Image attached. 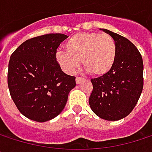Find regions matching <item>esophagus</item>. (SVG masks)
I'll return each instance as SVG.
<instances>
[{"instance_id":"34e87169","label":"esophagus","mask_w":152,"mask_h":152,"mask_svg":"<svg viewBox=\"0 0 152 152\" xmlns=\"http://www.w3.org/2000/svg\"><path fill=\"white\" fill-rule=\"evenodd\" d=\"M83 80H84L83 78H82V77H78V76H77V77L76 78V84H80V83H82Z\"/></svg>"}]
</instances>
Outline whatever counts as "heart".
<instances>
[{"label":"heart","mask_w":152,"mask_h":152,"mask_svg":"<svg viewBox=\"0 0 152 152\" xmlns=\"http://www.w3.org/2000/svg\"><path fill=\"white\" fill-rule=\"evenodd\" d=\"M65 48L67 52H57L55 58L67 74L75 73L82 61L90 74L105 76L113 69L116 60V44L106 33H76L66 42Z\"/></svg>","instance_id":"b5f03b06"}]
</instances>
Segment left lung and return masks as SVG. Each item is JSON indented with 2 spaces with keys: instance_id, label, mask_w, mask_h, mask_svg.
Listing matches in <instances>:
<instances>
[{
  "instance_id": "obj_1",
  "label": "left lung",
  "mask_w": 152,
  "mask_h": 152,
  "mask_svg": "<svg viewBox=\"0 0 152 152\" xmlns=\"http://www.w3.org/2000/svg\"><path fill=\"white\" fill-rule=\"evenodd\" d=\"M102 31L116 44V60L106 75L91 80L93 90L89 104L99 118L119 121L132 112L141 96L143 63L141 53L128 39L106 29Z\"/></svg>"
}]
</instances>
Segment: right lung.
Returning a JSON list of instances; mask_svg holds the SVG:
<instances>
[{
	"label": "right lung",
	"instance_id": "add662e5",
	"mask_svg": "<svg viewBox=\"0 0 152 152\" xmlns=\"http://www.w3.org/2000/svg\"><path fill=\"white\" fill-rule=\"evenodd\" d=\"M68 38L50 33L24 41L11 54L8 85L20 113L45 122L58 116L66 106L76 77L65 74L56 61V49Z\"/></svg>",
	"mask_w": 152,
	"mask_h": 152
}]
</instances>
